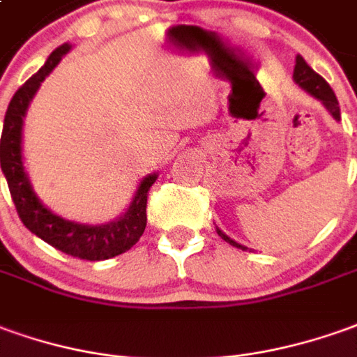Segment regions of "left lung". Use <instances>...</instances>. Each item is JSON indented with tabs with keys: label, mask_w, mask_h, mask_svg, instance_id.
<instances>
[{
	"label": "left lung",
	"mask_w": 357,
	"mask_h": 357,
	"mask_svg": "<svg viewBox=\"0 0 357 357\" xmlns=\"http://www.w3.org/2000/svg\"><path fill=\"white\" fill-rule=\"evenodd\" d=\"M294 81H296L297 87H301V89L305 91V93H309V95L314 97L317 100H321V105L328 110V114H331L336 122L340 120V107H338V100H336L334 91L331 89V85H328L319 73H314V71L307 66V61L303 60L301 56H296ZM215 231H218V235H220L225 243H229V245H233V247H237V249L241 250H247V247H243L241 243L231 239L229 235H225L220 227H215Z\"/></svg>",
	"instance_id": "obj_1"
}]
</instances>
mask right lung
<instances>
[{
  "label": "right lung",
  "instance_id": "1",
  "mask_svg": "<svg viewBox=\"0 0 357 357\" xmlns=\"http://www.w3.org/2000/svg\"><path fill=\"white\" fill-rule=\"evenodd\" d=\"M71 50V44L58 46L48 56L44 66L13 95L7 107L1 132V171H3L15 208L24 227L36 237L46 241L54 249L83 260H107L130 250L144 235L147 223V194L157 181V173L147 174L137 184L132 202L114 221L91 225L61 218L48 210L34 192L23 161V126L24 114L33 102L36 91L61 58Z\"/></svg>",
  "mask_w": 357,
  "mask_h": 357
}]
</instances>
